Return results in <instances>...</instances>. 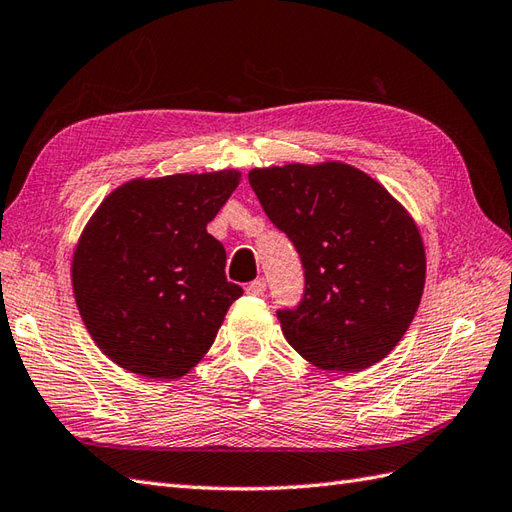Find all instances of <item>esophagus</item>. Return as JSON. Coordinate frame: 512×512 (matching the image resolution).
<instances>
[{
    "label": "esophagus",
    "mask_w": 512,
    "mask_h": 512,
    "mask_svg": "<svg viewBox=\"0 0 512 512\" xmlns=\"http://www.w3.org/2000/svg\"><path fill=\"white\" fill-rule=\"evenodd\" d=\"M264 292H266V281L264 279H255L246 286V295H250V297H264Z\"/></svg>",
    "instance_id": "obj_1"
}]
</instances>
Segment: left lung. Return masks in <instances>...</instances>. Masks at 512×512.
<instances>
[{
	"mask_svg": "<svg viewBox=\"0 0 512 512\" xmlns=\"http://www.w3.org/2000/svg\"><path fill=\"white\" fill-rule=\"evenodd\" d=\"M248 182L303 264V299L277 312L286 341L330 372L383 361L416 317L427 273L405 206L345 162L253 169Z\"/></svg>",
	"mask_w": 512,
	"mask_h": 512,
	"instance_id": "obj_1",
	"label": "left lung"
}]
</instances>
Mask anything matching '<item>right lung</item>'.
<instances>
[{
  "mask_svg": "<svg viewBox=\"0 0 512 512\" xmlns=\"http://www.w3.org/2000/svg\"><path fill=\"white\" fill-rule=\"evenodd\" d=\"M242 173L136 178L83 228L72 259L76 308L101 352L138 376L180 378L209 352L242 288L206 233Z\"/></svg>",
  "mask_w": 512,
  "mask_h": 512,
  "instance_id": "1",
  "label": "right lung"
}]
</instances>
